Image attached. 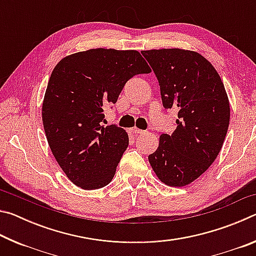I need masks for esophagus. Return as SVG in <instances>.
<instances>
[{
    "label": "esophagus",
    "instance_id": "1",
    "mask_svg": "<svg viewBox=\"0 0 256 256\" xmlns=\"http://www.w3.org/2000/svg\"><path fill=\"white\" fill-rule=\"evenodd\" d=\"M144 132V131H142V130L138 128H133V133L136 134V136H138V134H142Z\"/></svg>",
    "mask_w": 256,
    "mask_h": 256
}]
</instances>
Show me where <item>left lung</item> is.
<instances>
[{"instance_id": "1", "label": "left lung", "mask_w": 256, "mask_h": 256, "mask_svg": "<svg viewBox=\"0 0 256 256\" xmlns=\"http://www.w3.org/2000/svg\"><path fill=\"white\" fill-rule=\"evenodd\" d=\"M141 54L157 78L162 106L178 110L176 130L160 136L149 162L160 180L180 188L200 177L222 150L230 118L226 90L216 68L196 52Z\"/></svg>"}]
</instances>
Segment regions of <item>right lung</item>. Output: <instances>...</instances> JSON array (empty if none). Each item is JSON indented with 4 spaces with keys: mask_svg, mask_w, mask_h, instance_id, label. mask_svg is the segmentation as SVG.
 Instances as JSON below:
<instances>
[{
    "mask_svg": "<svg viewBox=\"0 0 256 256\" xmlns=\"http://www.w3.org/2000/svg\"><path fill=\"white\" fill-rule=\"evenodd\" d=\"M136 50L96 48L66 56L52 72L42 102V124L56 162L72 183L97 190L110 183L128 146L104 108L118 102L126 82L150 73Z\"/></svg>",
    "mask_w": 256,
    "mask_h": 256,
    "instance_id": "1",
    "label": "right lung"
}]
</instances>
